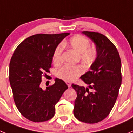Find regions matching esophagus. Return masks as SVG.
Here are the masks:
<instances>
[{
  "mask_svg": "<svg viewBox=\"0 0 133 133\" xmlns=\"http://www.w3.org/2000/svg\"><path fill=\"white\" fill-rule=\"evenodd\" d=\"M66 84H67V86L69 87H71V83H70V82H69V81H66Z\"/></svg>",
  "mask_w": 133,
  "mask_h": 133,
  "instance_id": "1",
  "label": "esophagus"
}]
</instances>
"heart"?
<instances>
[{
	"label": "heart",
	"mask_w": 133,
	"mask_h": 133,
	"mask_svg": "<svg viewBox=\"0 0 133 133\" xmlns=\"http://www.w3.org/2000/svg\"><path fill=\"white\" fill-rule=\"evenodd\" d=\"M79 55L81 61L84 65L89 66L95 63L98 57V50L93 46H90V41L84 36L80 35L73 36L65 43ZM63 45L59 44L56 47L52 55L55 64H59L63 58ZM83 72V69L81 66L66 64L58 69L56 75L61 79L72 81L81 76Z\"/></svg>",
	"instance_id": "obj_1"
}]
</instances>
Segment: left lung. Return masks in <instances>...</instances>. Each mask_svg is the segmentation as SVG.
Wrapping results in <instances>:
<instances>
[{"mask_svg":"<svg viewBox=\"0 0 133 133\" xmlns=\"http://www.w3.org/2000/svg\"><path fill=\"white\" fill-rule=\"evenodd\" d=\"M83 33L95 43L98 57L90 70L81 77L92 91L72 84L77 92L73 111L80 121L93 124L106 118L115 105L122 81L121 61L117 49L107 36L95 32Z\"/></svg>","mask_w":133,"mask_h":133,"instance_id":"obj_1","label":"left lung"}]
</instances>
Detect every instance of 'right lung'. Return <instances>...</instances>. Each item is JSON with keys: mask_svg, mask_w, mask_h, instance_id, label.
<instances>
[{"mask_svg": "<svg viewBox=\"0 0 133 133\" xmlns=\"http://www.w3.org/2000/svg\"><path fill=\"white\" fill-rule=\"evenodd\" d=\"M70 33L36 34L26 38L15 49L9 64V81L13 98L21 115L30 121H46L54 117L55 106L68 89L58 78L45 90L40 87L42 77L52 67V55Z\"/></svg>", "mask_w": 133, "mask_h": 133, "instance_id": "1", "label": "right lung"}]
</instances>
